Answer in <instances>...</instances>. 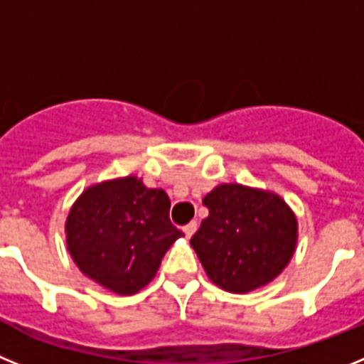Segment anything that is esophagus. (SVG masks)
I'll return each instance as SVG.
<instances>
[{
    "instance_id": "1",
    "label": "esophagus",
    "mask_w": 364,
    "mask_h": 364,
    "mask_svg": "<svg viewBox=\"0 0 364 364\" xmlns=\"http://www.w3.org/2000/svg\"><path fill=\"white\" fill-rule=\"evenodd\" d=\"M182 231H184V235L189 239V237H191V235L197 231V222L193 220V222H189V224H186V226L182 228Z\"/></svg>"
}]
</instances>
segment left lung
<instances>
[{"label": "left lung", "mask_w": 364, "mask_h": 364, "mask_svg": "<svg viewBox=\"0 0 364 364\" xmlns=\"http://www.w3.org/2000/svg\"><path fill=\"white\" fill-rule=\"evenodd\" d=\"M210 215L191 237L211 282L231 294L268 284L297 244V218L275 193L220 184L202 200Z\"/></svg>", "instance_id": "left-lung-1"}]
</instances>
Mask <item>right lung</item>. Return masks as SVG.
Returning <instances> with one entry per match:
<instances>
[{
	"label": "right lung",
	"instance_id": "right-lung-1",
	"mask_svg": "<svg viewBox=\"0 0 364 364\" xmlns=\"http://www.w3.org/2000/svg\"><path fill=\"white\" fill-rule=\"evenodd\" d=\"M171 200L136 176L87 188L65 222L67 250L83 275L107 290L133 295L151 282L182 231L169 220Z\"/></svg>",
	"mask_w": 364,
	"mask_h": 364
}]
</instances>
